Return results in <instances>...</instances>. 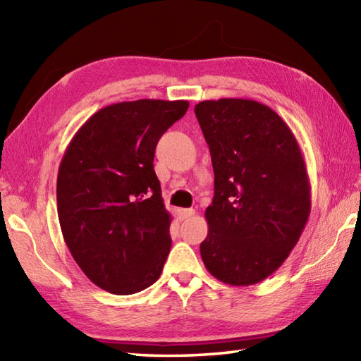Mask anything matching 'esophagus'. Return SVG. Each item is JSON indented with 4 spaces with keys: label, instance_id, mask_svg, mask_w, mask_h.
I'll return each instance as SVG.
<instances>
[{
    "label": "esophagus",
    "instance_id": "esophagus-1",
    "mask_svg": "<svg viewBox=\"0 0 361 361\" xmlns=\"http://www.w3.org/2000/svg\"><path fill=\"white\" fill-rule=\"evenodd\" d=\"M178 214H180V219H181V220H185V219L192 217L194 214H195V209H192V208H188V209H180V211H178Z\"/></svg>",
    "mask_w": 361,
    "mask_h": 361
}]
</instances>
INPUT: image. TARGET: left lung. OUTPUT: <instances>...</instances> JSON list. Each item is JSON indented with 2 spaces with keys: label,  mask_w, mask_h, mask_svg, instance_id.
Returning <instances> with one entry per match:
<instances>
[{
  "label": "left lung",
  "mask_w": 361,
  "mask_h": 361,
  "mask_svg": "<svg viewBox=\"0 0 361 361\" xmlns=\"http://www.w3.org/2000/svg\"><path fill=\"white\" fill-rule=\"evenodd\" d=\"M195 116L214 169L202 259L219 281L252 286L283 264L309 220L301 149L279 114L251 99L198 102Z\"/></svg>",
  "instance_id": "8db88e82"
}]
</instances>
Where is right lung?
<instances>
[{
    "label": "right lung",
    "mask_w": 361,
    "mask_h": 361,
    "mask_svg": "<svg viewBox=\"0 0 361 361\" xmlns=\"http://www.w3.org/2000/svg\"><path fill=\"white\" fill-rule=\"evenodd\" d=\"M188 101L140 99L96 111L65 150L57 214L68 250L87 278L113 295H133L159 278L172 217L153 157Z\"/></svg>",
    "instance_id": "right-lung-1"
}]
</instances>
